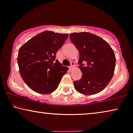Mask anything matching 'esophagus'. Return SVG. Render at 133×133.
<instances>
[{
    "label": "esophagus",
    "instance_id": "34e87169",
    "mask_svg": "<svg viewBox=\"0 0 133 133\" xmlns=\"http://www.w3.org/2000/svg\"><path fill=\"white\" fill-rule=\"evenodd\" d=\"M74 66H75V63H74V62H71V65L69 67V68L70 69V70H72V68H74Z\"/></svg>",
    "mask_w": 133,
    "mask_h": 133
}]
</instances>
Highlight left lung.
I'll list each match as a JSON object with an SVG mask.
<instances>
[{
  "label": "left lung",
  "mask_w": 133,
  "mask_h": 133,
  "mask_svg": "<svg viewBox=\"0 0 133 133\" xmlns=\"http://www.w3.org/2000/svg\"><path fill=\"white\" fill-rule=\"evenodd\" d=\"M70 37L79 51L78 63L82 72L81 79L74 81V88L85 95L99 93L113 76L116 65L113 50L103 39L90 32H74Z\"/></svg>",
  "instance_id": "1"
}]
</instances>
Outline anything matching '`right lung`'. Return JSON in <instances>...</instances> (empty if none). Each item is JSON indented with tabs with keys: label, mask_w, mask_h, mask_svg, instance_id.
<instances>
[{
	"label": "right lung",
	"mask_w": 133,
	"mask_h": 133,
	"mask_svg": "<svg viewBox=\"0 0 133 133\" xmlns=\"http://www.w3.org/2000/svg\"><path fill=\"white\" fill-rule=\"evenodd\" d=\"M68 34L45 31L29 40L19 48V72L29 88L39 94H50L57 88L68 68L56 60V52Z\"/></svg>",
	"instance_id": "right-lung-1"
}]
</instances>
